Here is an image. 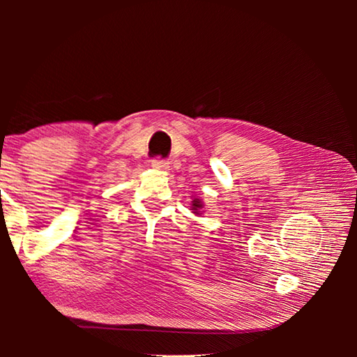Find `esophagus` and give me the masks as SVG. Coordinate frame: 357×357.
Returning <instances> with one entry per match:
<instances>
[{"mask_svg": "<svg viewBox=\"0 0 357 357\" xmlns=\"http://www.w3.org/2000/svg\"><path fill=\"white\" fill-rule=\"evenodd\" d=\"M168 160L165 159H160V157H155V159L151 160V167L154 168V170H167L168 168Z\"/></svg>", "mask_w": 357, "mask_h": 357, "instance_id": "obj_1", "label": "esophagus"}]
</instances>
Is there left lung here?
<instances>
[{"label":"left lung","mask_w":357,"mask_h":357,"mask_svg":"<svg viewBox=\"0 0 357 357\" xmlns=\"http://www.w3.org/2000/svg\"><path fill=\"white\" fill-rule=\"evenodd\" d=\"M200 208H203L202 206V203H200V200H193V209H200Z\"/></svg>","instance_id":"1"}]
</instances>
